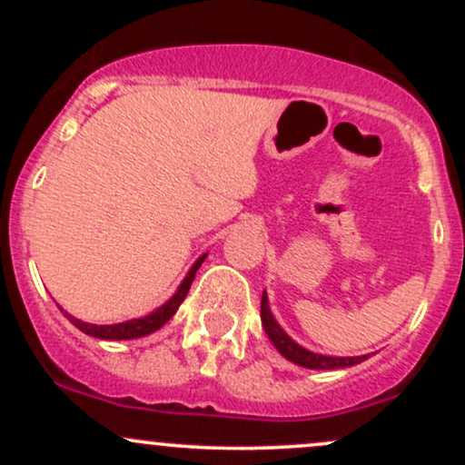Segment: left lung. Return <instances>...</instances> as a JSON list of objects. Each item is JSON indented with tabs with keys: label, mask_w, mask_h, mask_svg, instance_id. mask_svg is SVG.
Segmentation results:
<instances>
[{
	"label": "left lung",
	"mask_w": 465,
	"mask_h": 465,
	"mask_svg": "<svg viewBox=\"0 0 465 465\" xmlns=\"http://www.w3.org/2000/svg\"><path fill=\"white\" fill-rule=\"evenodd\" d=\"M260 317H262V325L264 332L269 334V339L273 341V345L277 348L284 359L291 362H297V365L308 367V370H343V367H351L359 365L367 359V356H351V359H336V356H322L314 354V351L303 350L302 345H297L295 341L288 336L284 330L277 325V322L271 314L269 308V300H266V292H262V303H260Z\"/></svg>",
	"instance_id": "8db88e82"
}]
</instances>
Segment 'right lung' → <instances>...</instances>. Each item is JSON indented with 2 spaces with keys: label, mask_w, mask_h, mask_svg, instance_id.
Listing matches in <instances>:
<instances>
[{
  "label": "right lung",
  "mask_w": 465,
  "mask_h": 465,
  "mask_svg": "<svg viewBox=\"0 0 465 465\" xmlns=\"http://www.w3.org/2000/svg\"><path fill=\"white\" fill-rule=\"evenodd\" d=\"M203 260H205V255L199 258L194 262V266L190 269L188 277H185L183 282H181L179 291L174 292L173 300H168L163 303L162 308H157V311L148 314V317H142V319H131V322H124V323H115V325H94V323H84L80 322V319H74L72 314L65 312V317L72 322L80 332L89 334V336H95V339H106V341H124V339H140V336H146L154 332V330H159L162 325L168 322L170 317H173L174 312H177V308L181 306V302L185 300V295H188L190 286H192V280H194L196 271H199V266L203 264ZM63 311V308H61Z\"/></svg>",
  "instance_id": "right-lung-1"
}]
</instances>
